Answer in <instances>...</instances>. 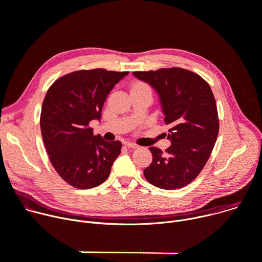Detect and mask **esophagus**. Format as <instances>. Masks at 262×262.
Here are the masks:
<instances>
[{
    "mask_svg": "<svg viewBox=\"0 0 262 262\" xmlns=\"http://www.w3.org/2000/svg\"><path fill=\"white\" fill-rule=\"evenodd\" d=\"M124 145L127 146L128 148H138V145H137V144H135V143H133V142H128V141L124 142Z\"/></svg>",
    "mask_w": 262,
    "mask_h": 262,
    "instance_id": "esophagus-1",
    "label": "esophagus"
}]
</instances>
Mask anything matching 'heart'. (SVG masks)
I'll return each mask as SVG.
<instances>
[{"mask_svg": "<svg viewBox=\"0 0 262 262\" xmlns=\"http://www.w3.org/2000/svg\"><path fill=\"white\" fill-rule=\"evenodd\" d=\"M134 88H149L146 84H144V83H141V82H138V83H136L135 85H134V87H133V89Z\"/></svg>", "mask_w": 262, "mask_h": 262, "instance_id": "heart-1", "label": "heart"}]
</instances>
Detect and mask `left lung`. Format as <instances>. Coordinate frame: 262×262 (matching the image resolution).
Masks as SVG:
<instances>
[{"label":"left lung","mask_w":262,"mask_h":262,"mask_svg":"<svg viewBox=\"0 0 262 262\" xmlns=\"http://www.w3.org/2000/svg\"><path fill=\"white\" fill-rule=\"evenodd\" d=\"M133 74L157 91L171 142L165 154L157 147L149 148L152 162L144 176L160 189H180L198 176L216 141L219 119L212 91L197 73L183 68Z\"/></svg>","instance_id":"left-lung-1"}]
</instances>
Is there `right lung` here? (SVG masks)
<instances>
[{
  "label": "right lung",
  "mask_w": 262,
  "mask_h": 262,
  "mask_svg": "<svg viewBox=\"0 0 262 262\" xmlns=\"http://www.w3.org/2000/svg\"><path fill=\"white\" fill-rule=\"evenodd\" d=\"M127 74L79 70L58 79L47 92L40 115L42 139L53 167L74 188L101 184L121 152V142L104 141L88 125L100 120L107 94Z\"/></svg>",
  "instance_id": "obj_1"
}]
</instances>
